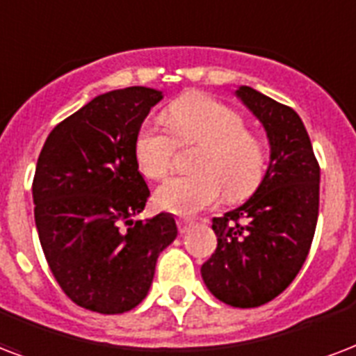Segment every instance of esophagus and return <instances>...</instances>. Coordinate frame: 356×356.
Instances as JSON below:
<instances>
[{
	"label": "esophagus",
	"mask_w": 356,
	"mask_h": 356,
	"mask_svg": "<svg viewBox=\"0 0 356 356\" xmlns=\"http://www.w3.org/2000/svg\"><path fill=\"white\" fill-rule=\"evenodd\" d=\"M177 226H179V232L186 233L188 232V227L192 226V222L184 220V218H177Z\"/></svg>",
	"instance_id": "esophagus-1"
}]
</instances>
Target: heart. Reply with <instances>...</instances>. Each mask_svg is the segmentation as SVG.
I'll list each match as a JSON object with an SVG mask.
<instances>
[{
	"mask_svg": "<svg viewBox=\"0 0 356 356\" xmlns=\"http://www.w3.org/2000/svg\"><path fill=\"white\" fill-rule=\"evenodd\" d=\"M168 127L145 121L138 130L134 154L147 177H166L179 145H197L188 175L168 179L156 190L162 209L196 214L218 197L229 203L250 197L265 177L267 149L261 138L246 130L244 119L229 106L203 93L184 95L170 104Z\"/></svg>",
	"mask_w": 356,
	"mask_h": 356,
	"instance_id": "b5f03b06",
	"label": "heart"
}]
</instances>
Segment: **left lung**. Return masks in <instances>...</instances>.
I'll return each mask as SVG.
<instances>
[{
    "label": "left lung",
    "mask_w": 356,
    "mask_h": 356,
    "mask_svg": "<svg viewBox=\"0 0 356 356\" xmlns=\"http://www.w3.org/2000/svg\"><path fill=\"white\" fill-rule=\"evenodd\" d=\"M237 97L267 130L270 162L248 202L213 218L218 244L202 276L222 302L256 308L278 297L308 257L319 213V162L293 108L246 86Z\"/></svg>",
    "instance_id": "obj_1"
}]
</instances>
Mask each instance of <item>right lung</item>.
<instances>
[{
	"mask_svg": "<svg viewBox=\"0 0 356 356\" xmlns=\"http://www.w3.org/2000/svg\"><path fill=\"white\" fill-rule=\"evenodd\" d=\"M162 93L99 95L56 124L37 160L35 224L51 275L74 305L123 314L142 302L159 254L177 237L172 214L134 220L149 188L134 143Z\"/></svg>",
	"mask_w": 356,
	"mask_h": 356,
	"instance_id": "obj_1",
	"label": "right lung"
}]
</instances>
